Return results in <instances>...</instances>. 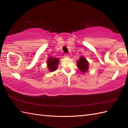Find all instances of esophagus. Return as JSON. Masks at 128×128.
Here are the masks:
<instances>
[{
	"instance_id": "esophagus-1",
	"label": "esophagus",
	"mask_w": 128,
	"mask_h": 128,
	"mask_svg": "<svg viewBox=\"0 0 128 128\" xmlns=\"http://www.w3.org/2000/svg\"><path fill=\"white\" fill-rule=\"evenodd\" d=\"M64 56L66 57V58H68V57H69V56L68 54H64Z\"/></svg>"
}]
</instances>
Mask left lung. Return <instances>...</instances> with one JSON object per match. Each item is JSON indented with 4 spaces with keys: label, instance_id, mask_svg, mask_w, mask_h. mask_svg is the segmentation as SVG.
Listing matches in <instances>:
<instances>
[{
    "label": "left lung",
    "instance_id": "1",
    "mask_svg": "<svg viewBox=\"0 0 128 128\" xmlns=\"http://www.w3.org/2000/svg\"><path fill=\"white\" fill-rule=\"evenodd\" d=\"M77 66L81 72L85 74L89 69V62L85 57L81 56L77 61Z\"/></svg>",
    "mask_w": 128,
    "mask_h": 128
}]
</instances>
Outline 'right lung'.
I'll list each match as a JSON object with an SVG mask.
<instances>
[{"label":"right lung","mask_w":128,"mask_h":128,"mask_svg":"<svg viewBox=\"0 0 128 128\" xmlns=\"http://www.w3.org/2000/svg\"><path fill=\"white\" fill-rule=\"evenodd\" d=\"M59 62V58H54L50 56L47 60V64L48 69L50 72H53L58 68Z\"/></svg>","instance_id":"add662e5"}]
</instances>
